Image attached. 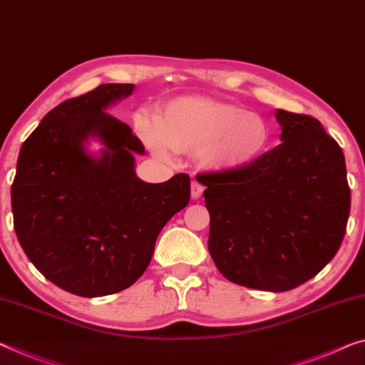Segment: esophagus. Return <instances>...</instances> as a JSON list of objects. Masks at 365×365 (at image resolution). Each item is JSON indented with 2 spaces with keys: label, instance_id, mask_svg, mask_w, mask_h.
<instances>
[{
  "label": "esophagus",
  "instance_id": "1",
  "mask_svg": "<svg viewBox=\"0 0 365 365\" xmlns=\"http://www.w3.org/2000/svg\"><path fill=\"white\" fill-rule=\"evenodd\" d=\"M203 190L205 187L198 182H192V198L193 200H198L201 195H203Z\"/></svg>",
  "mask_w": 365,
  "mask_h": 365
}]
</instances>
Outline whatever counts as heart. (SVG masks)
<instances>
[{
    "label": "heart",
    "instance_id": "1",
    "mask_svg": "<svg viewBox=\"0 0 365 365\" xmlns=\"http://www.w3.org/2000/svg\"><path fill=\"white\" fill-rule=\"evenodd\" d=\"M140 138L155 155L165 157L168 149L197 152L206 170L231 173L262 159L274 130L267 118L255 111L203 96H182L165 103L154 123H144Z\"/></svg>",
    "mask_w": 365,
    "mask_h": 365
}]
</instances>
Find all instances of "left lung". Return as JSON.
Segmentation results:
<instances>
[{
    "instance_id": "1",
    "label": "left lung",
    "mask_w": 365,
    "mask_h": 365,
    "mask_svg": "<svg viewBox=\"0 0 365 365\" xmlns=\"http://www.w3.org/2000/svg\"><path fill=\"white\" fill-rule=\"evenodd\" d=\"M282 143L254 165L205 173L208 251L237 285L287 292L334 257L346 232L351 190L339 144L307 114L277 110Z\"/></svg>"
}]
</instances>
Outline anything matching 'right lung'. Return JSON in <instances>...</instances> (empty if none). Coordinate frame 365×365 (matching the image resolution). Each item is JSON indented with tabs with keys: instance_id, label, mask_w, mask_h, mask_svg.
I'll return each mask as SVG.
<instances>
[{
	"instance_id": "right-lung-1",
	"label": "right lung",
	"mask_w": 365,
	"mask_h": 365,
	"mask_svg": "<svg viewBox=\"0 0 365 365\" xmlns=\"http://www.w3.org/2000/svg\"><path fill=\"white\" fill-rule=\"evenodd\" d=\"M133 83H105L48 111L19 150L14 231L36 269L73 295L121 292L144 274L168 220L190 201V177L135 175L144 145L110 113ZM95 140L102 145L91 153Z\"/></svg>"
}]
</instances>
